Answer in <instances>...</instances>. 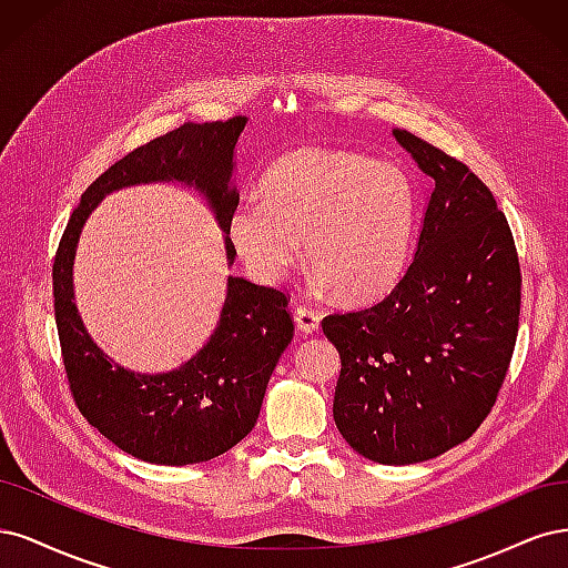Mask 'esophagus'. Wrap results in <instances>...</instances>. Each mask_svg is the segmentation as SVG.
Masks as SVG:
<instances>
[{"instance_id":"34e87169","label":"esophagus","mask_w":568,"mask_h":568,"mask_svg":"<svg viewBox=\"0 0 568 568\" xmlns=\"http://www.w3.org/2000/svg\"><path fill=\"white\" fill-rule=\"evenodd\" d=\"M292 316H295L297 331H302L304 335H311V333L318 331L321 318H318V314H314V311H311L308 306H297L295 314H292Z\"/></svg>"}]
</instances>
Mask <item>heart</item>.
I'll return each instance as SVG.
<instances>
[{
	"label": "heart",
	"mask_w": 568,
	"mask_h": 568,
	"mask_svg": "<svg viewBox=\"0 0 568 568\" xmlns=\"http://www.w3.org/2000/svg\"><path fill=\"white\" fill-rule=\"evenodd\" d=\"M417 219L408 174L356 151L304 149L264 174L260 200L229 214V237L257 281L281 283L306 257L318 287L361 302L406 268Z\"/></svg>",
	"instance_id": "1"
}]
</instances>
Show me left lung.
<instances>
[{
    "instance_id": "8db88e82",
    "label": "left lung",
    "mask_w": 568,
    "mask_h": 568,
    "mask_svg": "<svg viewBox=\"0 0 568 568\" xmlns=\"http://www.w3.org/2000/svg\"><path fill=\"white\" fill-rule=\"evenodd\" d=\"M434 179L413 264L382 302L323 318L342 358L333 417L379 465L467 442L490 413L519 331L521 273L496 197L467 164L392 130Z\"/></svg>"
}]
</instances>
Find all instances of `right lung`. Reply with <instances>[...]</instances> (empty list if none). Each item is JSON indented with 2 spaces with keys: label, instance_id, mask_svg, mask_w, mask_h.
Masks as SVG:
<instances>
[{
  "label": "right lung",
  "instance_id": "add662e5",
  "mask_svg": "<svg viewBox=\"0 0 568 568\" xmlns=\"http://www.w3.org/2000/svg\"><path fill=\"white\" fill-rule=\"evenodd\" d=\"M245 124L241 115L186 122L118 160L82 193L53 260V311L72 398L91 427L143 463H207L243 442L257 425L266 384L295 325L281 290L229 276L222 314L203 349L174 371L134 373L108 358L82 323L72 285L80 235L108 193L172 181L207 200L231 266L229 214L241 197L233 184L235 143Z\"/></svg>",
  "mask_w": 568,
  "mask_h": 568
}]
</instances>
